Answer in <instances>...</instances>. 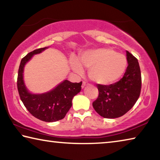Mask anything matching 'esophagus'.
I'll list each match as a JSON object with an SVG mask.
<instances>
[{
	"label": "esophagus",
	"instance_id": "1",
	"mask_svg": "<svg viewBox=\"0 0 160 160\" xmlns=\"http://www.w3.org/2000/svg\"><path fill=\"white\" fill-rule=\"evenodd\" d=\"M86 85H88V83H87L86 82H82V88H84Z\"/></svg>",
	"mask_w": 160,
	"mask_h": 160
}]
</instances>
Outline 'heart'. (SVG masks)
Wrapping results in <instances>:
<instances>
[{
  "instance_id": "1",
  "label": "heart",
  "mask_w": 160,
  "mask_h": 160,
  "mask_svg": "<svg viewBox=\"0 0 160 160\" xmlns=\"http://www.w3.org/2000/svg\"><path fill=\"white\" fill-rule=\"evenodd\" d=\"M70 66L77 74H82L83 68H89L88 75L98 85L116 82L125 72L127 59L123 54L109 48H97L83 51L76 58L72 56Z\"/></svg>"
}]
</instances>
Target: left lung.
Instances as JSON below:
<instances>
[{"instance_id":"8db88e82","label":"left lung","mask_w":160,"mask_h":160,"mask_svg":"<svg viewBox=\"0 0 160 160\" xmlns=\"http://www.w3.org/2000/svg\"><path fill=\"white\" fill-rule=\"evenodd\" d=\"M128 61L123 77L109 85H97L99 96L92 103L97 113L104 118H116L134 106L141 90V72L138 59L126 51Z\"/></svg>"}]
</instances>
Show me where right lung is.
<instances>
[{"label": "right lung", "mask_w": 160, "mask_h": 160, "mask_svg": "<svg viewBox=\"0 0 160 160\" xmlns=\"http://www.w3.org/2000/svg\"><path fill=\"white\" fill-rule=\"evenodd\" d=\"M48 48L34 50L22 59L18 70V90L22 102L32 116L46 122H54L61 120L66 115L72 107V98L81 90L82 82H71L65 80L47 92L34 94L29 92L24 81L25 65L34 55Z\"/></svg>", "instance_id": "obj_1"}]
</instances>
